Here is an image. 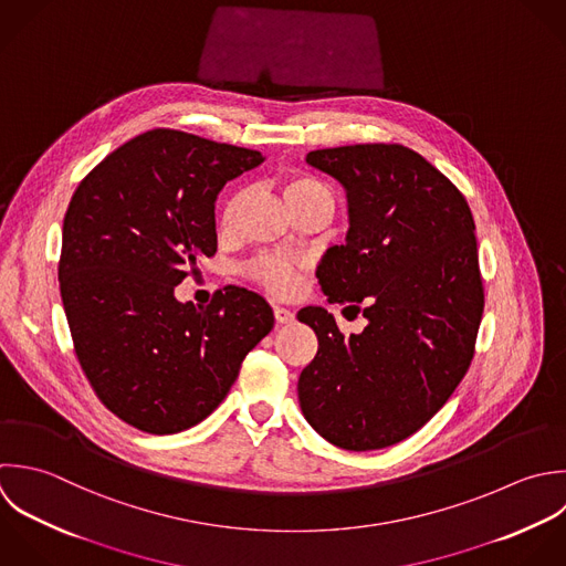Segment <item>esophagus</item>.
I'll list each match as a JSON object with an SVG mask.
<instances>
[{"label":"esophagus","mask_w":566,"mask_h":566,"mask_svg":"<svg viewBox=\"0 0 566 566\" xmlns=\"http://www.w3.org/2000/svg\"><path fill=\"white\" fill-rule=\"evenodd\" d=\"M273 315H275L277 324H291L295 319V313L291 308H282V306H275Z\"/></svg>","instance_id":"esophagus-1"}]
</instances>
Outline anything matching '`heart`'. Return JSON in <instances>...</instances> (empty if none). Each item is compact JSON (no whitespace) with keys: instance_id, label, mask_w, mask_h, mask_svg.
<instances>
[{"instance_id":"b5f03b06","label":"heart","mask_w":566,"mask_h":566,"mask_svg":"<svg viewBox=\"0 0 566 566\" xmlns=\"http://www.w3.org/2000/svg\"><path fill=\"white\" fill-rule=\"evenodd\" d=\"M282 191H284V200L291 209H295L300 205H306V202H313V200H331V193H328L326 185L319 182L317 178L308 176V174H291L284 180ZM242 200H244V196L240 191L231 193L227 198V202L220 211V229L222 231H233V227L238 222V216H240ZM251 275L260 286H264L269 293L280 295V297L293 295L300 286L297 266L291 264L289 260H282V258H262V260H258L251 269Z\"/></svg>"}]
</instances>
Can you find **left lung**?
<instances>
[{
    "instance_id": "8db88e82",
    "label": "left lung",
    "mask_w": 566,
    "mask_h": 566,
    "mask_svg": "<svg viewBox=\"0 0 566 566\" xmlns=\"http://www.w3.org/2000/svg\"><path fill=\"white\" fill-rule=\"evenodd\" d=\"M306 163L348 198L346 242L317 266L322 291L368 326L344 337L326 308L297 313L319 342L300 406L328 443L381 450L421 430L472 364L485 306L476 224L465 196L403 145L315 149Z\"/></svg>"
}]
</instances>
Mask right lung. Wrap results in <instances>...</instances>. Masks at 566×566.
<instances>
[{
	"label": "right lung",
	"instance_id": "1",
	"mask_svg": "<svg viewBox=\"0 0 566 566\" xmlns=\"http://www.w3.org/2000/svg\"><path fill=\"white\" fill-rule=\"evenodd\" d=\"M262 160L151 129L105 156L67 205L59 289L74 353L103 406L143 432L176 434L207 419L273 328L253 291L227 286L207 306L174 295L218 249L220 189Z\"/></svg>",
	"mask_w": 566,
	"mask_h": 566
}]
</instances>
